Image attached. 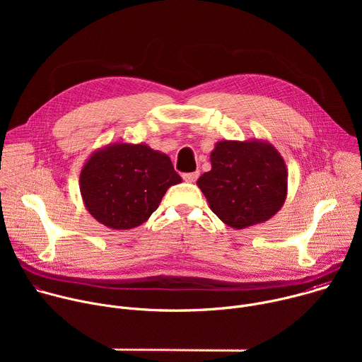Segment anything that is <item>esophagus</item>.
<instances>
[{
  "instance_id": "34e87169",
  "label": "esophagus",
  "mask_w": 362,
  "mask_h": 362,
  "mask_svg": "<svg viewBox=\"0 0 362 362\" xmlns=\"http://www.w3.org/2000/svg\"><path fill=\"white\" fill-rule=\"evenodd\" d=\"M199 177V172H192V173H183V180L187 183H193L196 182V179Z\"/></svg>"
}]
</instances>
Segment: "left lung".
Segmentation results:
<instances>
[{
  "instance_id": "1",
  "label": "left lung",
  "mask_w": 362,
  "mask_h": 362,
  "mask_svg": "<svg viewBox=\"0 0 362 362\" xmlns=\"http://www.w3.org/2000/svg\"><path fill=\"white\" fill-rule=\"evenodd\" d=\"M212 169L197 186L211 211L228 226L245 229L276 215L288 194V170L267 140H221L211 153Z\"/></svg>"
}]
</instances>
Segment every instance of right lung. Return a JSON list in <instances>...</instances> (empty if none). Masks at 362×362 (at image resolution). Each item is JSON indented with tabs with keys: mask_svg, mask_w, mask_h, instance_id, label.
Instances as JSON below:
<instances>
[{
	"mask_svg": "<svg viewBox=\"0 0 362 362\" xmlns=\"http://www.w3.org/2000/svg\"><path fill=\"white\" fill-rule=\"evenodd\" d=\"M182 182L168 154L140 143H109L80 172L87 212L101 225L127 230L144 223L170 186Z\"/></svg>",
	"mask_w": 362,
	"mask_h": 362,
	"instance_id": "obj_1",
	"label": "right lung"
}]
</instances>
